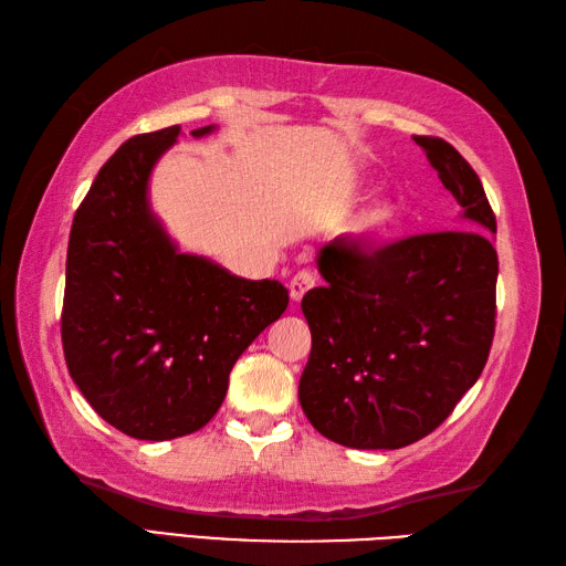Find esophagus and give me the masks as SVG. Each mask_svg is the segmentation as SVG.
<instances>
[{"instance_id":"obj_1","label":"esophagus","mask_w":566,"mask_h":566,"mask_svg":"<svg viewBox=\"0 0 566 566\" xmlns=\"http://www.w3.org/2000/svg\"><path fill=\"white\" fill-rule=\"evenodd\" d=\"M314 284H316V274H314V272H311V270L296 272V274L292 276V282H290V294H292L294 302H302L304 294H306Z\"/></svg>"}]
</instances>
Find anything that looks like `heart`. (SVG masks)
<instances>
[{
  "instance_id": "obj_1",
  "label": "heart",
  "mask_w": 566,
  "mask_h": 566,
  "mask_svg": "<svg viewBox=\"0 0 566 566\" xmlns=\"http://www.w3.org/2000/svg\"><path fill=\"white\" fill-rule=\"evenodd\" d=\"M391 219H394V209L387 201L371 203L369 209H365L353 221V231L359 235H375V233H381L384 228L391 223Z\"/></svg>"
}]
</instances>
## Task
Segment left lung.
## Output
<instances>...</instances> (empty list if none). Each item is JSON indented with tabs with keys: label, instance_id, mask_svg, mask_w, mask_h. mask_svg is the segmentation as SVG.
<instances>
[{
	"label": "left lung",
	"instance_id": "left-lung-1",
	"mask_svg": "<svg viewBox=\"0 0 566 566\" xmlns=\"http://www.w3.org/2000/svg\"><path fill=\"white\" fill-rule=\"evenodd\" d=\"M464 211L462 231L369 250L335 238L318 252L326 286L302 311L311 355L298 401L345 448L399 450L436 430L482 375L496 328V216L482 179L448 140L413 136Z\"/></svg>",
	"mask_w": 566,
	"mask_h": 566
}]
</instances>
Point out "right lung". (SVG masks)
Returning <instances> with one entry per match:
<instances>
[{"label": "right lung", "instance_id": "add662e5", "mask_svg": "<svg viewBox=\"0 0 566 566\" xmlns=\"http://www.w3.org/2000/svg\"><path fill=\"white\" fill-rule=\"evenodd\" d=\"M177 136L170 126L128 138L82 199L67 243L60 333L70 377L106 423L138 440L207 426L235 359L290 304L280 282L177 252L155 221L148 177Z\"/></svg>", "mask_w": 566, "mask_h": 566}]
</instances>
